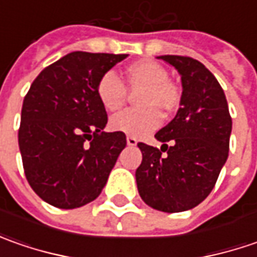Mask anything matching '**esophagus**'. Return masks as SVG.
<instances>
[{
  "instance_id": "34e87169",
  "label": "esophagus",
  "mask_w": 257,
  "mask_h": 257,
  "mask_svg": "<svg viewBox=\"0 0 257 257\" xmlns=\"http://www.w3.org/2000/svg\"><path fill=\"white\" fill-rule=\"evenodd\" d=\"M125 140H127V144H128V146H136V144H137V139L130 137V136H127V139H125Z\"/></svg>"
}]
</instances>
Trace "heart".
Here are the masks:
<instances>
[{
    "label": "heart",
    "mask_w": 257,
    "mask_h": 257,
    "mask_svg": "<svg viewBox=\"0 0 257 257\" xmlns=\"http://www.w3.org/2000/svg\"><path fill=\"white\" fill-rule=\"evenodd\" d=\"M125 78L130 90H142L137 98L142 108L114 115L110 127L130 137H143L162 124L163 115L158 108L164 113H173L180 105L182 94L177 85L169 81V71L152 60H140L127 65ZM95 93L100 104L110 113L120 111L127 101V88L113 73H105L98 80Z\"/></svg>",
    "instance_id": "heart-1"
}]
</instances>
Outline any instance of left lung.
<instances>
[{
	"label": "left lung",
	"mask_w": 257,
	"mask_h": 257,
	"mask_svg": "<svg viewBox=\"0 0 257 257\" xmlns=\"http://www.w3.org/2000/svg\"><path fill=\"white\" fill-rule=\"evenodd\" d=\"M157 58L182 77V100L174 118L154 136L163 143L160 149L137 144L143 160L136 182L147 206L179 213L196 207L213 190L229 156L232 118L219 81L200 61L182 55Z\"/></svg>",
	"instance_id": "1"
}]
</instances>
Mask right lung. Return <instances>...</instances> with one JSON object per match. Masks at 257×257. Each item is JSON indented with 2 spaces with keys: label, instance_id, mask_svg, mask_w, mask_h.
I'll use <instances>...</instances> for the list:
<instances>
[{
  "label": "right lung",
  "instance_id": "1",
  "mask_svg": "<svg viewBox=\"0 0 257 257\" xmlns=\"http://www.w3.org/2000/svg\"><path fill=\"white\" fill-rule=\"evenodd\" d=\"M127 54L74 51L44 68L27 93L18 146L25 177L44 202L77 209L95 200L108 180L125 134L105 133L98 80Z\"/></svg>",
  "mask_w": 257,
  "mask_h": 257
}]
</instances>
